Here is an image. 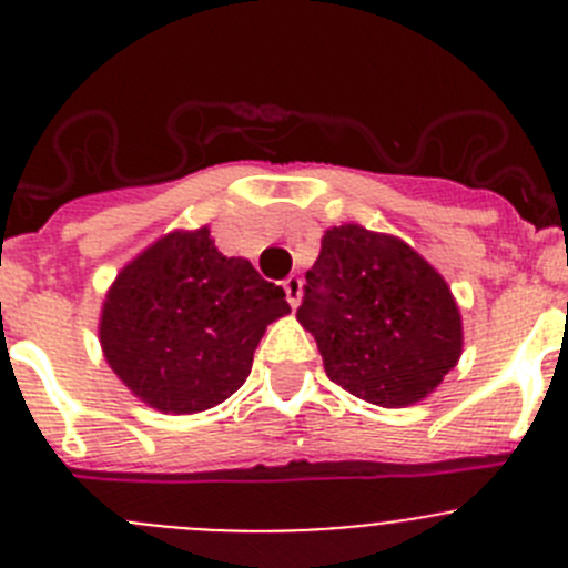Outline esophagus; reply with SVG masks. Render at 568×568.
<instances>
[{
    "label": "esophagus",
    "mask_w": 568,
    "mask_h": 568,
    "mask_svg": "<svg viewBox=\"0 0 568 568\" xmlns=\"http://www.w3.org/2000/svg\"><path fill=\"white\" fill-rule=\"evenodd\" d=\"M281 287H284V293H287L290 306L301 304V278H298V275H290V278L281 281Z\"/></svg>",
    "instance_id": "obj_1"
}]
</instances>
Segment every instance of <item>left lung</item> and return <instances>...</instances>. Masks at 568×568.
I'll return each mask as SVG.
<instances>
[{"instance_id":"left-lung-1","label":"left lung","mask_w":568,"mask_h":568,"mask_svg":"<svg viewBox=\"0 0 568 568\" xmlns=\"http://www.w3.org/2000/svg\"><path fill=\"white\" fill-rule=\"evenodd\" d=\"M295 318L318 343L329 379L379 408L436 392L465 343L439 270L399 236L355 222L324 233Z\"/></svg>"}]
</instances>
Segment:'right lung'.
<instances>
[{
  "instance_id": "1",
  "label": "right lung",
  "mask_w": 568,
  "mask_h": 568,
  "mask_svg": "<svg viewBox=\"0 0 568 568\" xmlns=\"http://www.w3.org/2000/svg\"><path fill=\"white\" fill-rule=\"evenodd\" d=\"M284 315V290L247 258L220 253L202 225L165 233L123 264L103 298L98 341L140 403L200 414L242 388L258 341Z\"/></svg>"
}]
</instances>
